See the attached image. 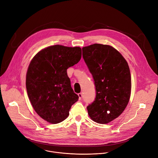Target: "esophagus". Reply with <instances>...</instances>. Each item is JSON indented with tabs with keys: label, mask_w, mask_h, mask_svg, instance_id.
Masks as SVG:
<instances>
[{
	"label": "esophagus",
	"mask_w": 158,
	"mask_h": 158,
	"mask_svg": "<svg viewBox=\"0 0 158 158\" xmlns=\"http://www.w3.org/2000/svg\"><path fill=\"white\" fill-rule=\"evenodd\" d=\"M78 97H79V100H81L82 98V94L81 93L78 94Z\"/></svg>",
	"instance_id": "34e87169"
}]
</instances>
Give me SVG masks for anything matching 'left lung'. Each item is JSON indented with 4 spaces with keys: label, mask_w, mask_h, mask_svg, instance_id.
Masks as SVG:
<instances>
[{
    "label": "left lung",
    "mask_w": 158,
    "mask_h": 158,
    "mask_svg": "<svg viewBox=\"0 0 158 158\" xmlns=\"http://www.w3.org/2000/svg\"><path fill=\"white\" fill-rule=\"evenodd\" d=\"M82 49L96 88L95 99L87 107L88 114L98 123H108L119 116L129 102L131 81L128 64L109 45L94 44Z\"/></svg>",
    "instance_id": "obj_1"
}]
</instances>
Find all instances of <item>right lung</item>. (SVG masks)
I'll list each match as a JSON object with an SVG mask.
<instances>
[{"instance_id":"add662e5","label":"right lung","mask_w":158,"mask_h":158,"mask_svg":"<svg viewBox=\"0 0 158 158\" xmlns=\"http://www.w3.org/2000/svg\"><path fill=\"white\" fill-rule=\"evenodd\" d=\"M79 47L61 45L40 51L31 60L26 76V88L34 109L45 121L57 124L69 115L79 97L73 92L67 70L81 58Z\"/></svg>"}]
</instances>
